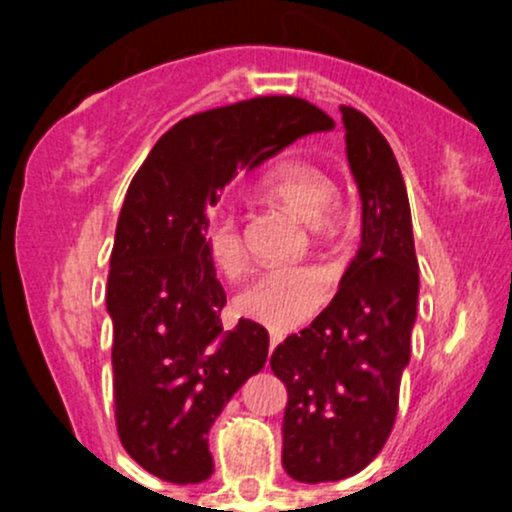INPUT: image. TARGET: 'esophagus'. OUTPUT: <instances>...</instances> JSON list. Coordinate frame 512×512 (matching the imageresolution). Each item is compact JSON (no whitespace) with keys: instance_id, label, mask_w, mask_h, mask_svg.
I'll return each mask as SVG.
<instances>
[{"instance_id":"esophagus-1","label":"esophagus","mask_w":512,"mask_h":512,"mask_svg":"<svg viewBox=\"0 0 512 512\" xmlns=\"http://www.w3.org/2000/svg\"><path fill=\"white\" fill-rule=\"evenodd\" d=\"M282 342V334H277V332H270V354H272V349L277 347V344Z\"/></svg>"}]
</instances>
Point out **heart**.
Listing matches in <instances>:
<instances>
[{
    "label": "heart",
    "mask_w": 512,
    "mask_h": 512,
    "mask_svg": "<svg viewBox=\"0 0 512 512\" xmlns=\"http://www.w3.org/2000/svg\"><path fill=\"white\" fill-rule=\"evenodd\" d=\"M267 193L285 203L307 223H319L337 203L339 188L332 175L312 160L292 158L277 163L262 180ZM203 247L218 272L232 277L245 267V242L230 210L213 208L203 220ZM329 297V277L312 265L267 267L237 294L242 317L255 319L275 332L299 327L319 312Z\"/></svg>",
    "instance_id": "b5f03b06"
}]
</instances>
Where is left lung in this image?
<instances>
[{
    "instance_id": "left-lung-1",
    "label": "left lung",
    "mask_w": 512,
    "mask_h": 512,
    "mask_svg": "<svg viewBox=\"0 0 512 512\" xmlns=\"http://www.w3.org/2000/svg\"><path fill=\"white\" fill-rule=\"evenodd\" d=\"M361 198V245L322 314L270 356L287 386L282 466L299 483L342 480L384 448L411 359L418 260L404 175L379 128L342 106Z\"/></svg>"
}]
</instances>
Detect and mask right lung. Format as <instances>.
Listing matches in <instances>:
<instances>
[{"label":"right lung","instance_id":"obj_1","mask_svg":"<svg viewBox=\"0 0 512 512\" xmlns=\"http://www.w3.org/2000/svg\"><path fill=\"white\" fill-rule=\"evenodd\" d=\"M334 121L304 98L257 96L175 123L128 185L108 272L113 404L128 456L168 483L213 473L208 433L265 366L270 337L240 319L225 332V289L203 247L208 205L237 170L257 168Z\"/></svg>","mask_w":512,"mask_h":512}]
</instances>
